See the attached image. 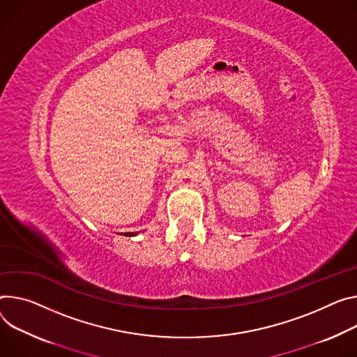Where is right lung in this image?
<instances>
[{
	"label": "right lung",
	"instance_id": "add662e5",
	"mask_svg": "<svg viewBox=\"0 0 357 357\" xmlns=\"http://www.w3.org/2000/svg\"><path fill=\"white\" fill-rule=\"evenodd\" d=\"M135 235H138V232L137 234H134V232H125L123 234V236H135Z\"/></svg>",
	"mask_w": 357,
	"mask_h": 357
}]
</instances>
